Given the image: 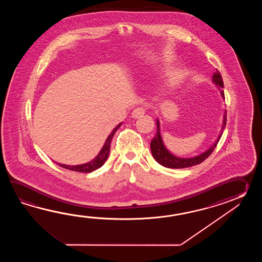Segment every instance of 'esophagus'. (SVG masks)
Here are the masks:
<instances>
[{"instance_id": "34e87169", "label": "esophagus", "mask_w": 262, "mask_h": 262, "mask_svg": "<svg viewBox=\"0 0 262 262\" xmlns=\"http://www.w3.org/2000/svg\"><path fill=\"white\" fill-rule=\"evenodd\" d=\"M144 114V108H143V107H141V106H139V107L135 108L133 112H132V118H134V119H139V118L142 117Z\"/></svg>"}]
</instances>
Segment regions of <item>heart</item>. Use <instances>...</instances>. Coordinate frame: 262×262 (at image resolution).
I'll return each instance as SVG.
<instances>
[{
  "mask_svg": "<svg viewBox=\"0 0 262 262\" xmlns=\"http://www.w3.org/2000/svg\"><path fill=\"white\" fill-rule=\"evenodd\" d=\"M185 78V73L181 68L170 69L166 73L164 85L167 90H173L178 88L181 84L184 82Z\"/></svg>",
  "mask_w": 262,
  "mask_h": 262,
  "instance_id": "heart-1",
  "label": "heart"
}]
</instances>
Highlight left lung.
Masks as SVG:
<instances>
[{
    "instance_id": "left-lung-1",
    "label": "left lung",
    "mask_w": 262,
    "mask_h": 262,
    "mask_svg": "<svg viewBox=\"0 0 262 262\" xmlns=\"http://www.w3.org/2000/svg\"><path fill=\"white\" fill-rule=\"evenodd\" d=\"M212 83H214L217 86L218 89L220 90V94L222 95L223 98H225L224 91L221 90V88L224 87L222 76L218 70H216L212 75ZM226 123H227V112L225 111L224 117H223L222 129H221V132L219 134L217 139L214 141V143L208 150H205L204 152H202L199 156L184 158V157L174 156L166 148V146L163 142V139H162L161 133H160V122L158 119H156L157 131H156V137L150 141L151 155L156 159V162H158L163 167H168V168H184V167H190L199 165L204 161L206 158H208L214 150V148L216 147L218 141L222 136L223 130L226 127Z\"/></svg>"
}]
</instances>
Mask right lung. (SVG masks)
I'll use <instances>...</instances> for the list:
<instances>
[{"mask_svg":"<svg viewBox=\"0 0 262 262\" xmlns=\"http://www.w3.org/2000/svg\"><path fill=\"white\" fill-rule=\"evenodd\" d=\"M121 125H122V123H119L117 126L112 130V133L110 134L108 137L106 138L105 144L102 147L99 154L95 156V158H94L92 161L85 163V164H82V165H76V166H69V165H64V164H60V163H57V164L60 167L67 168V169H69V170H73V171H77V172L89 173L94 171V170L97 169V168H99L106 162V158H107L108 154H110V150H111V143H112V138H113L114 134L116 133V131H117L118 128Z\"/></svg>","mask_w":262,"mask_h":262,"instance_id":"obj_1","label":"right lung"}]
</instances>
